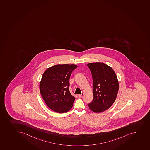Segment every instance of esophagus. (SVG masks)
I'll use <instances>...</instances> for the list:
<instances>
[{"label": "esophagus", "mask_w": 150, "mask_h": 150, "mask_svg": "<svg viewBox=\"0 0 150 150\" xmlns=\"http://www.w3.org/2000/svg\"><path fill=\"white\" fill-rule=\"evenodd\" d=\"M84 94L83 93H82L81 94H78V96L79 97H83V96H84Z\"/></svg>", "instance_id": "1"}]
</instances>
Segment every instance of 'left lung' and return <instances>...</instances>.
<instances>
[{
	"mask_svg": "<svg viewBox=\"0 0 150 150\" xmlns=\"http://www.w3.org/2000/svg\"><path fill=\"white\" fill-rule=\"evenodd\" d=\"M87 66L93 77V99L88 104L91 110L103 112L115 102L119 91L116 74L112 68L101 62L90 63Z\"/></svg>",
	"mask_w": 150,
	"mask_h": 150,
	"instance_id": "obj_1",
	"label": "left lung"
}]
</instances>
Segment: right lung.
I'll return each mask as SVG.
<instances>
[{
  "instance_id": "1",
  "label": "right lung",
  "mask_w": 150,
  "mask_h": 150,
  "mask_svg": "<svg viewBox=\"0 0 150 150\" xmlns=\"http://www.w3.org/2000/svg\"><path fill=\"white\" fill-rule=\"evenodd\" d=\"M77 65H56L48 68L42 75L40 91L46 105L59 113L67 112L75 100L69 91V80Z\"/></svg>"
}]
</instances>
